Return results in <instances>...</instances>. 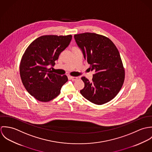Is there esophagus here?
<instances>
[{
  "label": "esophagus",
  "mask_w": 152,
  "mask_h": 152,
  "mask_svg": "<svg viewBox=\"0 0 152 152\" xmlns=\"http://www.w3.org/2000/svg\"><path fill=\"white\" fill-rule=\"evenodd\" d=\"M69 78H70L71 80H72V81H75V80H76L77 79H78V77H71V76H70Z\"/></svg>",
  "instance_id": "obj_1"
}]
</instances>
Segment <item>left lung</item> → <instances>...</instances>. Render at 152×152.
<instances>
[{
  "mask_svg": "<svg viewBox=\"0 0 152 152\" xmlns=\"http://www.w3.org/2000/svg\"><path fill=\"white\" fill-rule=\"evenodd\" d=\"M74 39L84 57L94 71L92 81L82 77L81 95L89 101L102 105L114 98L122 87L125 70L120 54L108 38L92 33L75 34Z\"/></svg>",
  "mask_w": 152,
  "mask_h": 152,
  "instance_id": "obj_1",
  "label": "left lung"
}]
</instances>
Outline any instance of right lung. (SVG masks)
<instances>
[{"instance_id":"right-lung-1","label":"right lung","mask_w":152,"mask_h":152,"mask_svg":"<svg viewBox=\"0 0 152 152\" xmlns=\"http://www.w3.org/2000/svg\"><path fill=\"white\" fill-rule=\"evenodd\" d=\"M71 39V35L43 36L26 50L20 65V77L27 92L38 101L48 102L55 98L67 82L66 75L53 73L48 68L56 64Z\"/></svg>"}]
</instances>
